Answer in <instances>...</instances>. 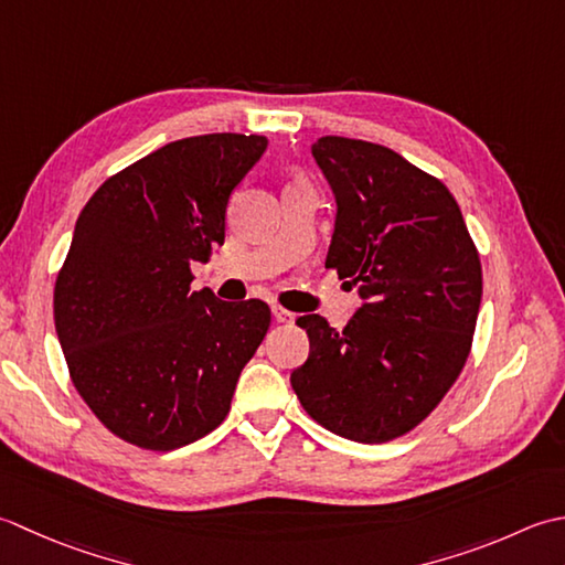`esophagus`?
Wrapping results in <instances>:
<instances>
[{
	"label": "esophagus",
	"mask_w": 565,
	"mask_h": 565,
	"mask_svg": "<svg viewBox=\"0 0 565 565\" xmlns=\"http://www.w3.org/2000/svg\"><path fill=\"white\" fill-rule=\"evenodd\" d=\"M273 317H275V321H280V324H292V321H295V315L287 312V309H282L278 305L273 307Z\"/></svg>",
	"instance_id": "34e87169"
}]
</instances>
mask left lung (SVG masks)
Returning a JSON list of instances; mask_svg holds the SVG:
<instances>
[{"mask_svg": "<svg viewBox=\"0 0 565 565\" xmlns=\"http://www.w3.org/2000/svg\"><path fill=\"white\" fill-rule=\"evenodd\" d=\"M312 156L337 200L327 268L363 305L341 331L319 315L297 319L309 355L290 383L321 427L385 444L427 419L463 371L480 258L454 194L399 153L321 136Z\"/></svg>", "mask_w": 565, "mask_h": 565, "instance_id": "left-lung-1", "label": "left lung"}]
</instances>
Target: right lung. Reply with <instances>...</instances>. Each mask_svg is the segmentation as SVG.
Instances as JSON below:
<instances>
[{
  "label": "right lung",
  "mask_w": 565,
  "mask_h": 565,
  "mask_svg": "<svg viewBox=\"0 0 565 565\" xmlns=\"http://www.w3.org/2000/svg\"><path fill=\"white\" fill-rule=\"evenodd\" d=\"M266 148V136L180 138L105 180L77 216L55 331L79 397L124 441L172 451L214 431L266 339V302L190 290Z\"/></svg>",
  "instance_id": "obj_1"
}]
</instances>
